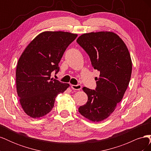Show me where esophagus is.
I'll return each instance as SVG.
<instances>
[{"mask_svg": "<svg viewBox=\"0 0 151 151\" xmlns=\"http://www.w3.org/2000/svg\"><path fill=\"white\" fill-rule=\"evenodd\" d=\"M82 88L81 84H77V85H72L71 88L74 90H80Z\"/></svg>", "mask_w": 151, "mask_h": 151, "instance_id": "1", "label": "esophagus"}]
</instances>
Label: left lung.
I'll return each mask as SVG.
<instances>
[{
  "label": "left lung",
  "instance_id": "1",
  "mask_svg": "<svg viewBox=\"0 0 151 151\" xmlns=\"http://www.w3.org/2000/svg\"><path fill=\"white\" fill-rule=\"evenodd\" d=\"M77 42L88 54L93 68L100 72L99 78L96 77L95 90L83 88L88 99L78 110L87 119L101 122L114 111L129 86L132 69L130 55L123 40L113 32L85 33Z\"/></svg>",
  "mask_w": 151,
  "mask_h": 151
}]
</instances>
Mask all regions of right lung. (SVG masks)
I'll list each match as a JSON object with an SVG mask.
<instances>
[{
    "label": "right lung",
    "instance_id": "right-lung-1",
    "mask_svg": "<svg viewBox=\"0 0 151 151\" xmlns=\"http://www.w3.org/2000/svg\"><path fill=\"white\" fill-rule=\"evenodd\" d=\"M77 36L68 32L45 31L22 52L16 67V89L21 106L30 117L46 115L57 95L69 86L50 76L53 71L58 72L63 53Z\"/></svg>",
    "mask_w": 151,
    "mask_h": 151
}]
</instances>
